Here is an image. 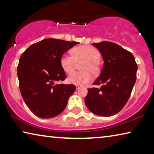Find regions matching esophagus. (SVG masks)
<instances>
[{"instance_id":"1","label":"esophagus","mask_w":154,"mask_h":154,"mask_svg":"<svg viewBox=\"0 0 154 154\" xmlns=\"http://www.w3.org/2000/svg\"><path fill=\"white\" fill-rule=\"evenodd\" d=\"M82 85H76V88H77V89H79V88L80 87H82Z\"/></svg>"}]
</instances>
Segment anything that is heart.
I'll list each match as a JSON object with an SVG mask.
<instances>
[{"label":"heart","instance_id":"1","mask_svg":"<svg viewBox=\"0 0 154 154\" xmlns=\"http://www.w3.org/2000/svg\"><path fill=\"white\" fill-rule=\"evenodd\" d=\"M72 54H64L60 58V65L64 71L71 74L75 71L77 62L83 60L81 69L68 77V82L71 84L82 85L92 79V74L97 75L100 71L101 66L99 58L100 52L92 46L83 45L77 46L71 50Z\"/></svg>","mask_w":154,"mask_h":154}]
</instances>
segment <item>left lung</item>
I'll return each mask as SVG.
<instances>
[{
	"label": "left lung",
	"instance_id": "1",
	"mask_svg": "<svg viewBox=\"0 0 154 154\" xmlns=\"http://www.w3.org/2000/svg\"><path fill=\"white\" fill-rule=\"evenodd\" d=\"M101 53L104 64L93 85L88 88L85 103L100 116L110 117L120 111L128 102L137 79V64L133 55L118 44L102 41L93 43Z\"/></svg>",
	"mask_w": 154,
	"mask_h": 154
}]
</instances>
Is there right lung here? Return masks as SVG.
<instances>
[{
	"label": "right lung",
	"instance_id": "obj_1",
	"mask_svg": "<svg viewBox=\"0 0 154 154\" xmlns=\"http://www.w3.org/2000/svg\"><path fill=\"white\" fill-rule=\"evenodd\" d=\"M79 43L46 38L31 45L20 56L17 77L26 105L38 118L61 113L76 89L75 85L57 82L66 79L60 65L62 56Z\"/></svg>",
	"mask_w": 154,
	"mask_h": 154
}]
</instances>
